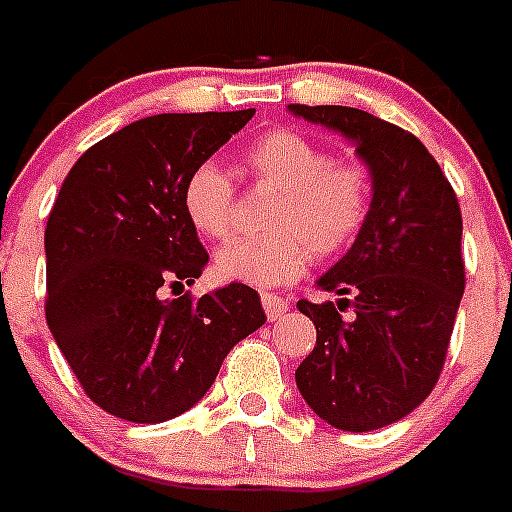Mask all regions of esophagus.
Segmentation results:
<instances>
[{
    "instance_id": "esophagus-1",
    "label": "esophagus",
    "mask_w": 512,
    "mask_h": 512,
    "mask_svg": "<svg viewBox=\"0 0 512 512\" xmlns=\"http://www.w3.org/2000/svg\"><path fill=\"white\" fill-rule=\"evenodd\" d=\"M261 305H264L266 318H269V320H279L284 312L289 310L287 300H284V297H279V295H264V297H261Z\"/></svg>"
}]
</instances>
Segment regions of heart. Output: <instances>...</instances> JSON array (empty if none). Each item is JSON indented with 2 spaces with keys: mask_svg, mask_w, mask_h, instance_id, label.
<instances>
[{
  "mask_svg": "<svg viewBox=\"0 0 512 512\" xmlns=\"http://www.w3.org/2000/svg\"><path fill=\"white\" fill-rule=\"evenodd\" d=\"M259 187L277 189L264 235L233 238L215 253L223 282L279 287L295 282L312 251L338 256L364 230L374 202L372 171L354 158H333L318 140L289 128H274L251 140L241 156ZM182 207L207 241L225 238L233 223L235 184L217 161H202L182 187Z\"/></svg>",
  "mask_w": 512,
  "mask_h": 512,
  "instance_id": "heart-1",
  "label": "heart"
}]
</instances>
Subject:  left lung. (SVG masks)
Listing matches in <instances>:
<instances>
[{
  "instance_id": "left-lung-1",
  "label": "left lung",
  "mask_w": 512,
  "mask_h": 512,
  "mask_svg": "<svg viewBox=\"0 0 512 512\" xmlns=\"http://www.w3.org/2000/svg\"><path fill=\"white\" fill-rule=\"evenodd\" d=\"M289 110L354 140L374 182L364 230L318 282L341 300L297 302L318 330L297 387L333 428L377 431L413 413L443 372L467 282L459 200L408 130L356 107Z\"/></svg>"
}]
</instances>
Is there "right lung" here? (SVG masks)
I'll list each match as a JSON object with an SVG mask.
<instances>
[{
	"label": "right lung",
	"instance_id": "obj_1",
	"mask_svg": "<svg viewBox=\"0 0 512 512\" xmlns=\"http://www.w3.org/2000/svg\"><path fill=\"white\" fill-rule=\"evenodd\" d=\"M253 112L143 117L94 143L63 179L45 225V320L89 400L115 418L182 415L230 348L266 323L246 284L184 292L210 256L182 187Z\"/></svg>",
	"mask_w": 512,
	"mask_h": 512
}]
</instances>
